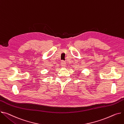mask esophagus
<instances>
[{
  "label": "esophagus",
  "mask_w": 124,
  "mask_h": 124,
  "mask_svg": "<svg viewBox=\"0 0 124 124\" xmlns=\"http://www.w3.org/2000/svg\"><path fill=\"white\" fill-rule=\"evenodd\" d=\"M61 66L62 67H65L66 66V63H65V61H62L61 62Z\"/></svg>",
  "instance_id": "esophagus-1"
}]
</instances>
